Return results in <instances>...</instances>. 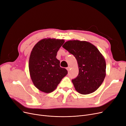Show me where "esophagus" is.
<instances>
[{
    "label": "esophagus",
    "mask_w": 126,
    "mask_h": 126,
    "mask_svg": "<svg viewBox=\"0 0 126 126\" xmlns=\"http://www.w3.org/2000/svg\"><path fill=\"white\" fill-rule=\"evenodd\" d=\"M66 69L67 70V71H69L70 70V67H67V68H66Z\"/></svg>",
    "instance_id": "1"
}]
</instances>
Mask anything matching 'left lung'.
<instances>
[{
	"label": "left lung",
	"mask_w": 126,
	"mask_h": 126,
	"mask_svg": "<svg viewBox=\"0 0 126 126\" xmlns=\"http://www.w3.org/2000/svg\"><path fill=\"white\" fill-rule=\"evenodd\" d=\"M63 47L77 60L79 73L72 80L76 90L85 95L95 91L102 84L106 75L103 55L94 45L86 41L69 40Z\"/></svg>",
	"instance_id": "left-lung-1"
}]
</instances>
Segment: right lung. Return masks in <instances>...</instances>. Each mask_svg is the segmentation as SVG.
Returning <instances> with one entry per match:
<instances>
[{
    "label": "right lung",
    "instance_id": "add662e5",
    "mask_svg": "<svg viewBox=\"0 0 126 126\" xmlns=\"http://www.w3.org/2000/svg\"><path fill=\"white\" fill-rule=\"evenodd\" d=\"M63 39L45 38L36 44L29 58L30 75L34 85L39 90L49 93L54 91L67 70L60 67L56 56Z\"/></svg>",
    "mask_w": 126,
    "mask_h": 126
}]
</instances>
